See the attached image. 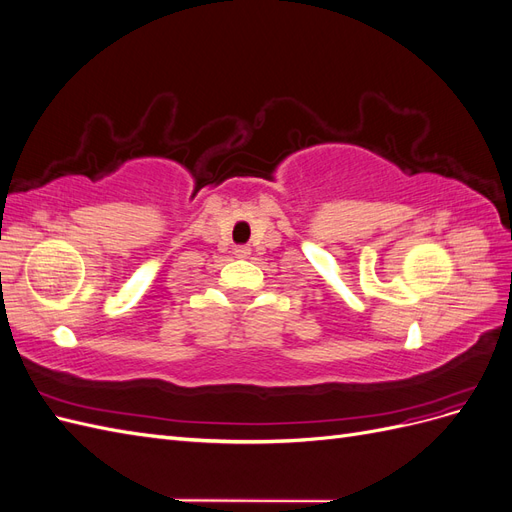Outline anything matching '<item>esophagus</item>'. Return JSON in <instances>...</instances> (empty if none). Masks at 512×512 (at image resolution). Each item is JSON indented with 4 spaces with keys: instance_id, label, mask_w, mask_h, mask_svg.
Returning a JSON list of instances; mask_svg holds the SVG:
<instances>
[{
    "instance_id": "34e87169",
    "label": "esophagus",
    "mask_w": 512,
    "mask_h": 512,
    "mask_svg": "<svg viewBox=\"0 0 512 512\" xmlns=\"http://www.w3.org/2000/svg\"><path fill=\"white\" fill-rule=\"evenodd\" d=\"M235 254H237L239 258H245V256H250V247H245V245H241V247H237V250H235Z\"/></svg>"
}]
</instances>
